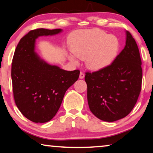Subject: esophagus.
I'll list each match as a JSON object with an SVG mask.
<instances>
[{
	"mask_svg": "<svg viewBox=\"0 0 153 153\" xmlns=\"http://www.w3.org/2000/svg\"><path fill=\"white\" fill-rule=\"evenodd\" d=\"M85 77V74L83 73V72H80V74H79V78L80 79H83Z\"/></svg>",
	"mask_w": 153,
	"mask_h": 153,
	"instance_id": "esophagus-1",
	"label": "esophagus"
}]
</instances>
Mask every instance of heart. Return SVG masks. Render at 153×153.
Instances as JSON below:
<instances>
[{
	"label": "heart",
	"mask_w": 153,
	"mask_h": 153,
	"mask_svg": "<svg viewBox=\"0 0 153 153\" xmlns=\"http://www.w3.org/2000/svg\"><path fill=\"white\" fill-rule=\"evenodd\" d=\"M120 42L114 35H107L99 29L81 30L73 35L70 48L74 56L85 58L87 66L91 69L102 68L111 63L119 50ZM70 59L76 62L74 56Z\"/></svg>",
	"instance_id": "1"
}]
</instances>
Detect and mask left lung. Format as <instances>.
Listing matches in <instances>:
<instances>
[{"label": "left lung", "instance_id": "obj_1", "mask_svg": "<svg viewBox=\"0 0 153 153\" xmlns=\"http://www.w3.org/2000/svg\"><path fill=\"white\" fill-rule=\"evenodd\" d=\"M126 45L114 62L93 72H87L88 102L101 120L114 122L130 114L142 88V68L137 43L126 31Z\"/></svg>", "mask_w": 153, "mask_h": 153}]
</instances>
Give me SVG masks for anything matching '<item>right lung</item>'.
I'll list each match as a JSON object with an SVG mask.
<instances>
[{"label":"right lung","mask_w":153,"mask_h":153,"mask_svg":"<svg viewBox=\"0 0 153 153\" xmlns=\"http://www.w3.org/2000/svg\"><path fill=\"white\" fill-rule=\"evenodd\" d=\"M62 30H31L20 39L14 53L11 63L14 100L23 116L33 123L50 121L59 109L65 91L79 79V70L66 71L49 65L35 52L37 37Z\"/></svg>","instance_id":"obj_1"}]
</instances>
